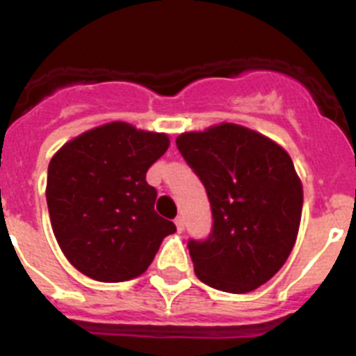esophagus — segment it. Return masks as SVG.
Segmentation results:
<instances>
[{"label":"esophagus","mask_w":356,"mask_h":356,"mask_svg":"<svg viewBox=\"0 0 356 356\" xmlns=\"http://www.w3.org/2000/svg\"><path fill=\"white\" fill-rule=\"evenodd\" d=\"M175 225H176V228H178V232H184V228H185L184 217H176V219H175Z\"/></svg>","instance_id":"1"}]
</instances>
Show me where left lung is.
Here are the masks:
<instances>
[{
    "label": "left lung",
    "mask_w": 356,
    "mask_h": 356,
    "mask_svg": "<svg viewBox=\"0 0 356 356\" xmlns=\"http://www.w3.org/2000/svg\"><path fill=\"white\" fill-rule=\"evenodd\" d=\"M176 147L212 210L207 238L187 244L194 271L217 291L244 294L271 280L294 248L303 188L287 151L238 124L181 134Z\"/></svg>",
    "instance_id": "left-lung-1"
}]
</instances>
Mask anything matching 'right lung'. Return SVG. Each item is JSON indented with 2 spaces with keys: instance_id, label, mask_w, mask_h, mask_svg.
<instances>
[{
  "instance_id": "obj_1",
  "label": "right lung",
  "mask_w": 356,
  "mask_h": 356,
  "mask_svg": "<svg viewBox=\"0 0 356 356\" xmlns=\"http://www.w3.org/2000/svg\"><path fill=\"white\" fill-rule=\"evenodd\" d=\"M169 139L108 122L64 144L48 168L49 219L69 262L97 282L143 275L176 226L155 212L147 169Z\"/></svg>"
}]
</instances>
